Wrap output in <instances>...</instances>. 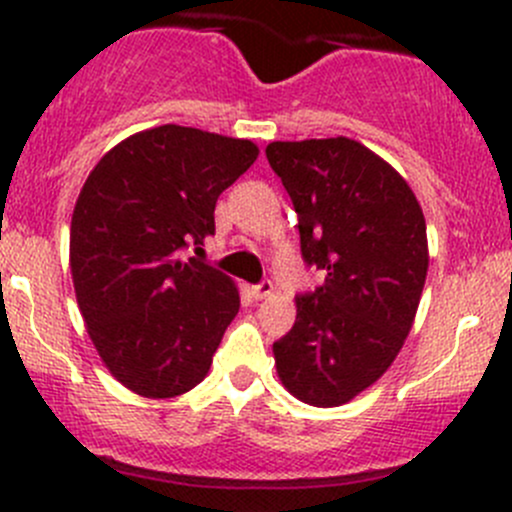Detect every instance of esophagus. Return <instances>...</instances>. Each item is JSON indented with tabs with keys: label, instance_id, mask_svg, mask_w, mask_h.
I'll use <instances>...</instances> for the list:
<instances>
[{
	"label": "esophagus",
	"instance_id": "esophagus-1",
	"mask_svg": "<svg viewBox=\"0 0 512 512\" xmlns=\"http://www.w3.org/2000/svg\"><path fill=\"white\" fill-rule=\"evenodd\" d=\"M272 289H275V287H272L270 280H262L260 285L252 287V297H255V299H267L272 294Z\"/></svg>",
	"mask_w": 512,
	"mask_h": 512
}]
</instances>
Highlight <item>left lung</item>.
Wrapping results in <instances>:
<instances>
[{
  "mask_svg": "<svg viewBox=\"0 0 512 512\" xmlns=\"http://www.w3.org/2000/svg\"><path fill=\"white\" fill-rule=\"evenodd\" d=\"M265 153L292 198L304 262L324 272L272 344L277 374L304 404L342 406L409 337L428 272L426 220L409 183L352 138L275 141Z\"/></svg>",
  "mask_w": 512,
  "mask_h": 512,
  "instance_id": "obj_1",
  "label": "left lung"
}]
</instances>
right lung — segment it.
<instances>
[{
  "label": "right lung",
  "instance_id": "obj_1",
  "mask_svg": "<svg viewBox=\"0 0 512 512\" xmlns=\"http://www.w3.org/2000/svg\"><path fill=\"white\" fill-rule=\"evenodd\" d=\"M257 146L200 128L141 131L91 170L71 218V277L98 356L126 389L170 399L198 386L240 309L235 282L198 257L215 203Z\"/></svg>",
  "mask_w": 512,
  "mask_h": 512
}]
</instances>
